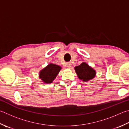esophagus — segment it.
Wrapping results in <instances>:
<instances>
[{"instance_id": "esophagus-1", "label": "esophagus", "mask_w": 129, "mask_h": 129, "mask_svg": "<svg viewBox=\"0 0 129 129\" xmlns=\"http://www.w3.org/2000/svg\"><path fill=\"white\" fill-rule=\"evenodd\" d=\"M67 67L68 68H71V67H72L71 63H70V62H68L67 64Z\"/></svg>"}]
</instances>
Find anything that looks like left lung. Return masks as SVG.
<instances>
[{
    "label": "left lung",
    "instance_id": "1",
    "mask_svg": "<svg viewBox=\"0 0 129 129\" xmlns=\"http://www.w3.org/2000/svg\"><path fill=\"white\" fill-rule=\"evenodd\" d=\"M74 69L78 78L83 82H88L92 79L96 74L95 70L84 62H82L79 66L75 67Z\"/></svg>",
    "mask_w": 129,
    "mask_h": 129
}]
</instances>
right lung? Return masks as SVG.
<instances>
[{"label":"right lung","mask_w":129,"mask_h":129,"mask_svg":"<svg viewBox=\"0 0 129 129\" xmlns=\"http://www.w3.org/2000/svg\"><path fill=\"white\" fill-rule=\"evenodd\" d=\"M61 69V67L50 63L40 72L39 78L45 83H51Z\"/></svg>","instance_id":"1"}]
</instances>
